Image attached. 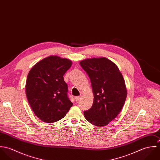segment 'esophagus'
<instances>
[{
    "instance_id": "obj_1",
    "label": "esophagus",
    "mask_w": 160,
    "mask_h": 160,
    "mask_svg": "<svg viewBox=\"0 0 160 160\" xmlns=\"http://www.w3.org/2000/svg\"><path fill=\"white\" fill-rule=\"evenodd\" d=\"M81 98V96H77V97H75V100H76V102H78Z\"/></svg>"
}]
</instances>
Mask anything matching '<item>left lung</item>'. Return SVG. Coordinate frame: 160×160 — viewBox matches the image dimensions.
Wrapping results in <instances>:
<instances>
[{
  "instance_id": "obj_1",
  "label": "left lung",
  "mask_w": 160,
  "mask_h": 160,
  "mask_svg": "<svg viewBox=\"0 0 160 160\" xmlns=\"http://www.w3.org/2000/svg\"><path fill=\"white\" fill-rule=\"evenodd\" d=\"M79 63L91 79L94 97L91 108L84 115L94 126H107L121 111L126 99L122 75L114 63L105 57L85 59Z\"/></svg>"
}]
</instances>
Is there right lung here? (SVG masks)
Instances as JSON below:
<instances>
[{"instance_id":"add662e5","label":"right lung","mask_w":160,"mask_h":160,"mask_svg":"<svg viewBox=\"0 0 160 160\" xmlns=\"http://www.w3.org/2000/svg\"><path fill=\"white\" fill-rule=\"evenodd\" d=\"M71 65L68 59L52 55L38 62L28 74L26 93L28 102L34 114L45 122L62 119L72 106L63 79Z\"/></svg>"}]
</instances>
